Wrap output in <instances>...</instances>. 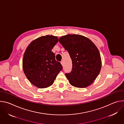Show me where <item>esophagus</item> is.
Returning a JSON list of instances; mask_svg holds the SVG:
<instances>
[{
  "label": "esophagus",
  "mask_w": 124,
  "mask_h": 124,
  "mask_svg": "<svg viewBox=\"0 0 124 124\" xmlns=\"http://www.w3.org/2000/svg\"><path fill=\"white\" fill-rule=\"evenodd\" d=\"M61 64H62V66H63V65H64V61H63V60L61 62Z\"/></svg>",
  "instance_id": "34e87169"
}]
</instances>
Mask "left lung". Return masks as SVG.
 <instances>
[{"label":"left lung","instance_id":"obj_1","mask_svg":"<svg viewBox=\"0 0 124 124\" xmlns=\"http://www.w3.org/2000/svg\"><path fill=\"white\" fill-rule=\"evenodd\" d=\"M59 42L72 59V71L65 74L70 83L78 88L91 85L99 75L101 67L97 46L89 39L78 34L62 36Z\"/></svg>","mask_w":124,"mask_h":124}]
</instances>
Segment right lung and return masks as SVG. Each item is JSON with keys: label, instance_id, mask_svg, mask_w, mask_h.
Returning a JSON list of instances; mask_svg holds the SVG:
<instances>
[{"label": "right lung", "instance_id": "obj_1", "mask_svg": "<svg viewBox=\"0 0 124 124\" xmlns=\"http://www.w3.org/2000/svg\"><path fill=\"white\" fill-rule=\"evenodd\" d=\"M58 42L56 36L46 35L35 39L27 47L23 60V70L27 79L35 86H50L62 70V65L51 51Z\"/></svg>", "mask_w": 124, "mask_h": 124}]
</instances>
